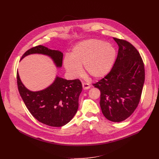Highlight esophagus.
I'll return each instance as SVG.
<instances>
[{
  "label": "esophagus",
  "instance_id": "34e87169",
  "mask_svg": "<svg viewBox=\"0 0 159 159\" xmlns=\"http://www.w3.org/2000/svg\"><path fill=\"white\" fill-rule=\"evenodd\" d=\"M90 85L87 82H83L82 83V88L84 89H88L90 88Z\"/></svg>",
  "mask_w": 159,
  "mask_h": 159
}]
</instances>
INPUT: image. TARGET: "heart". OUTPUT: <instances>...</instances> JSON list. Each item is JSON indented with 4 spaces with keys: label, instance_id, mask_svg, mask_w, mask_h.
<instances>
[{
    "label": "heart",
    "instance_id": "b5f03b06",
    "mask_svg": "<svg viewBox=\"0 0 159 159\" xmlns=\"http://www.w3.org/2000/svg\"><path fill=\"white\" fill-rule=\"evenodd\" d=\"M116 57L115 48L106 42L97 39L82 41L75 46L70 57L64 60L66 71L72 77H77L84 72L94 79L102 78L110 72Z\"/></svg>",
    "mask_w": 159,
    "mask_h": 159
}]
</instances>
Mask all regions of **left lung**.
Returning a JSON list of instances; mask_svg holds the SVG:
<instances>
[{
    "label": "left lung",
    "instance_id": "1",
    "mask_svg": "<svg viewBox=\"0 0 159 159\" xmlns=\"http://www.w3.org/2000/svg\"><path fill=\"white\" fill-rule=\"evenodd\" d=\"M119 46L111 71L93 84L101 91L100 105L105 117L121 122L135 111L145 80L144 64L137 49L129 42L113 37Z\"/></svg>",
    "mask_w": 159,
    "mask_h": 159
}]
</instances>
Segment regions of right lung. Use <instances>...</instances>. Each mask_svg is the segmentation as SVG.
<instances>
[{
  "label": "right lung",
  "mask_w": 159,
  "mask_h": 159,
  "mask_svg": "<svg viewBox=\"0 0 159 159\" xmlns=\"http://www.w3.org/2000/svg\"><path fill=\"white\" fill-rule=\"evenodd\" d=\"M41 53L51 57L57 67L62 64L63 54L58 50L39 45L25 52L21 59L28 55ZM16 82L19 93L30 113L39 122L53 127H61L68 123L79 107V98L82 89L79 79L68 80L57 77L48 88L31 91L22 83L18 72Z\"/></svg>",
  "instance_id": "1"
}]
</instances>
